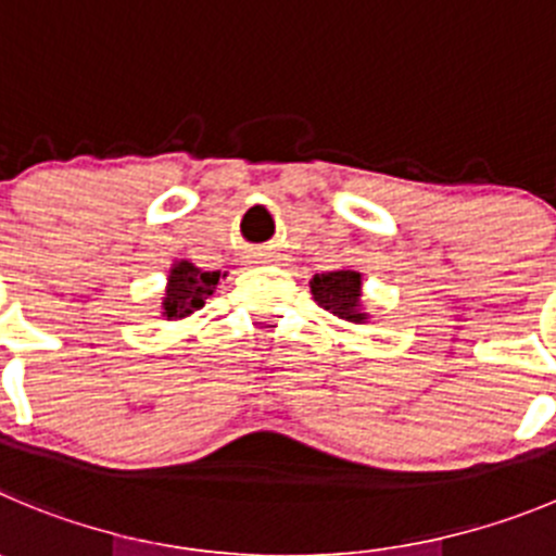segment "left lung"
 <instances>
[{"label":"left lung","mask_w":556,"mask_h":556,"mask_svg":"<svg viewBox=\"0 0 556 556\" xmlns=\"http://www.w3.org/2000/svg\"><path fill=\"white\" fill-rule=\"evenodd\" d=\"M309 290H313V299L318 302V307L337 315L340 320H349V324L356 326L370 320V313L362 302V274L356 268L315 274L309 279Z\"/></svg>","instance_id":"8db88e82"}]
</instances>
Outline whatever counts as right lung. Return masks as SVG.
<instances>
[{"instance_id":"obj_1","label":"right lung","mask_w":556,"mask_h":556,"mask_svg":"<svg viewBox=\"0 0 556 556\" xmlns=\"http://www.w3.org/2000/svg\"><path fill=\"white\" fill-rule=\"evenodd\" d=\"M219 271H202L191 261H175L167 274V290L161 299V318L184 320L214 295Z\"/></svg>"}]
</instances>
